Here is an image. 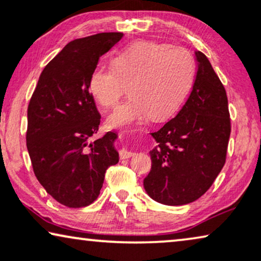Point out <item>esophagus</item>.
Listing matches in <instances>:
<instances>
[{"label": "esophagus", "instance_id": "esophagus-1", "mask_svg": "<svg viewBox=\"0 0 261 261\" xmlns=\"http://www.w3.org/2000/svg\"><path fill=\"white\" fill-rule=\"evenodd\" d=\"M133 155H134V153L128 151V149H126V148H122L120 151V158L121 159H128V158H130V156H133Z\"/></svg>", "mask_w": 261, "mask_h": 261}]
</instances>
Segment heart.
Masks as SVG:
<instances>
[{"mask_svg":"<svg viewBox=\"0 0 261 261\" xmlns=\"http://www.w3.org/2000/svg\"><path fill=\"white\" fill-rule=\"evenodd\" d=\"M194 57L187 48L141 41L119 53L112 67L97 65L89 76V91L102 108H112L128 87L129 97L107 119L113 128H127L149 116L166 119L176 112L191 87Z\"/></svg>","mask_w":261,"mask_h":261,"instance_id":"1","label":"heart"}]
</instances>
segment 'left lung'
Here are the masks:
<instances>
[{
  "mask_svg": "<svg viewBox=\"0 0 261 261\" xmlns=\"http://www.w3.org/2000/svg\"><path fill=\"white\" fill-rule=\"evenodd\" d=\"M190 96L176 117L151 133L158 146L149 152L152 169L144 179L149 197L183 205L204 195L226 163L230 117L226 89L204 53Z\"/></svg>",
  "mask_w": 261,
  "mask_h": 261,
  "instance_id": "left-lung-1",
  "label": "left lung"
}]
</instances>
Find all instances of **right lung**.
<instances>
[{"label": "right lung", "instance_id": "right-lung-1", "mask_svg": "<svg viewBox=\"0 0 261 261\" xmlns=\"http://www.w3.org/2000/svg\"><path fill=\"white\" fill-rule=\"evenodd\" d=\"M122 37L99 33L70 41L42 70L28 105L26 142L34 174L69 208L96 201L107 169L119 163L114 132L91 141L101 115L88 82L99 57Z\"/></svg>", "mask_w": 261, "mask_h": 261}]
</instances>
